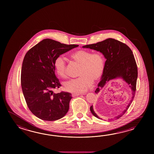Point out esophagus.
<instances>
[{"mask_svg":"<svg viewBox=\"0 0 154 154\" xmlns=\"http://www.w3.org/2000/svg\"><path fill=\"white\" fill-rule=\"evenodd\" d=\"M82 95L81 94H78V93H74V94H72V97H75V96H78L79 95Z\"/></svg>","mask_w":154,"mask_h":154,"instance_id":"1","label":"esophagus"}]
</instances>
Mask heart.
Returning a JSON list of instances; mask_svg holds the SVG:
<instances>
[{"instance_id": "1", "label": "heart", "mask_w": 154, "mask_h": 154, "mask_svg": "<svg viewBox=\"0 0 154 154\" xmlns=\"http://www.w3.org/2000/svg\"><path fill=\"white\" fill-rule=\"evenodd\" d=\"M71 58L82 66L79 78L74 79L64 84L66 91L82 93L86 91L93 83V80H99L105 69V59L100 53L79 49L71 54ZM54 68L57 74L63 78L66 77V66L62 56L58 57L54 62Z\"/></svg>"}]
</instances>
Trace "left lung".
Masks as SVG:
<instances>
[{"label":"left lung","mask_w":154,"mask_h":154,"mask_svg":"<svg viewBox=\"0 0 154 154\" xmlns=\"http://www.w3.org/2000/svg\"><path fill=\"white\" fill-rule=\"evenodd\" d=\"M82 47L101 53L106 59L104 72L101 80L98 83V88L95 90L96 94H98L109 82L118 78L122 79L131 88L132 96L126 109L121 114L109 120L118 119L128 110L134 99L136 91L137 68L132 51L125 43L113 38H108L101 42L82 46ZM90 111L95 117L101 119L94 111L92 106L90 107Z\"/></svg>","instance_id":"obj_1"}]
</instances>
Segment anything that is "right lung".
<instances>
[{"label":"right lung","mask_w":154,"mask_h":154,"mask_svg":"<svg viewBox=\"0 0 154 154\" xmlns=\"http://www.w3.org/2000/svg\"><path fill=\"white\" fill-rule=\"evenodd\" d=\"M78 46L47 38L26 53L21 68V88L28 107L37 117L53 121L68 111L72 94L53 92L61 86L55 75L54 62L60 55Z\"/></svg>","instance_id":"right-lung-1"}]
</instances>
